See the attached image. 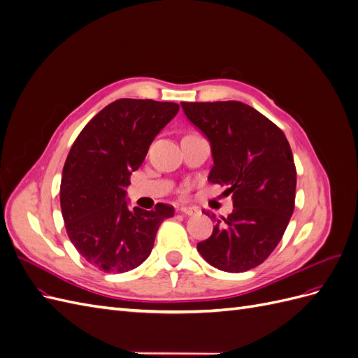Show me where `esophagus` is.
<instances>
[{
    "instance_id": "34e87169",
    "label": "esophagus",
    "mask_w": 358,
    "mask_h": 358,
    "mask_svg": "<svg viewBox=\"0 0 358 358\" xmlns=\"http://www.w3.org/2000/svg\"><path fill=\"white\" fill-rule=\"evenodd\" d=\"M179 212H182L183 215H194L199 212V209L196 208V206H180Z\"/></svg>"
}]
</instances>
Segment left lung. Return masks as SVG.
<instances>
[{
    "label": "left lung",
    "instance_id": "obj_1",
    "mask_svg": "<svg viewBox=\"0 0 358 358\" xmlns=\"http://www.w3.org/2000/svg\"><path fill=\"white\" fill-rule=\"evenodd\" d=\"M209 138L213 167L208 180L227 185L233 213L216 218L197 251L210 266L241 273L262 264L282 239L296 201V166L282 129L241 101L180 103Z\"/></svg>",
    "mask_w": 358,
    "mask_h": 358
}]
</instances>
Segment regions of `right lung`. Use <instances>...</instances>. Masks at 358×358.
<instances>
[{"instance_id": "obj_1", "label": "right lung", "mask_w": 358, "mask_h": 358, "mask_svg": "<svg viewBox=\"0 0 358 358\" xmlns=\"http://www.w3.org/2000/svg\"><path fill=\"white\" fill-rule=\"evenodd\" d=\"M179 112V104L121 99L96 113L74 140L62 170L59 200L71 243L106 273L129 272L154 248L161 222L175 208L128 209L129 176L155 136Z\"/></svg>"}]
</instances>
